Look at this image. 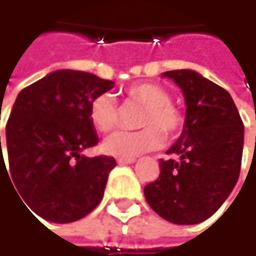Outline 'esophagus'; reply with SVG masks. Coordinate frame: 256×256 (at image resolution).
I'll list each match as a JSON object with an SVG mask.
<instances>
[{"label":"esophagus","instance_id":"obj_1","mask_svg":"<svg viewBox=\"0 0 256 256\" xmlns=\"http://www.w3.org/2000/svg\"><path fill=\"white\" fill-rule=\"evenodd\" d=\"M116 162H118L119 164H132V163H136V158H126V157H118V158H116Z\"/></svg>","mask_w":256,"mask_h":256}]
</instances>
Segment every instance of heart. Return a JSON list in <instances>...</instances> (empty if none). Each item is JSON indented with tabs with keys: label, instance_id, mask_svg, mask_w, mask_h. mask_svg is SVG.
Wrapping results in <instances>:
<instances>
[{
	"label": "heart",
	"instance_id": "obj_1",
	"mask_svg": "<svg viewBox=\"0 0 256 256\" xmlns=\"http://www.w3.org/2000/svg\"><path fill=\"white\" fill-rule=\"evenodd\" d=\"M130 102L144 106L138 118V131H118L103 144L109 154L132 158L158 148L163 136L174 137L184 126V115L172 103L170 93L154 82H140L125 90ZM88 118L100 132H110L119 125V109L112 94L100 93L88 106Z\"/></svg>",
	"mask_w": 256,
	"mask_h": 256
}]
</instances>
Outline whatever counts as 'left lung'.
<instances>
[{"label": "left lung", "mask_w": 256, "mask_h": 256, "mask_svg": "<svg viewBox=\"0 0 256 256\" xmlns=\"http://www.w3.org/2000/svg\"><path fill=\"white\" fill-rule=\"evenodd\" d=\"M182 90L186 115L179 140L160 158V174L146 185L148 206L174 224L211 217L240 174L244 122L228 92L191 70L163 72Z\"/></svg>", "instance_id": "left-lung-1"}]
</instances>
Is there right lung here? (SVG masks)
Here are the masks:
<instances>
[{
    "label": "right lung",
    "mask_w": 256,
    "mask_h": 256,
    "mask_svg": "<svg viewBox=\"0 0 256 256\" xmlns=\"http://www.w3.org/2000/svg\"><path fill=\"white\" fill-rule=\"evenodd\" d=\"M112 87L114 82L90 72L58 70L23 88L14 102L6 125L8 170L0 137V174L1 168L10 172L20 201L48 222L80 220L100 202L116 162L87 157L82 150L99 142L90 102Z\"/></svg>",
    "instance_id": "right-lung-1"
}]
</instances>
